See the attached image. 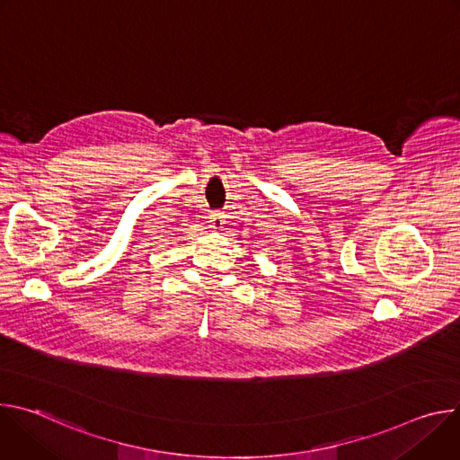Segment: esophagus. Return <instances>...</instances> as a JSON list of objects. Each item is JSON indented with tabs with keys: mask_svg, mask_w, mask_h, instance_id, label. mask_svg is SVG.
I'll return each mask as SVG.
<instances>
[{
	"mask_svg": "<svg viewBox=\"0 0 460 460\" xmlns=\"http://www.w3.org/2000/svg\"><path fill=\"white\" fill-rule=\"evenodd\" d=\"M209 222H211V227L213 229H222V226H224V215L220 213V211H213L211 215H209Z\"/></svg>",
	"mask_w": 460,
	"mask_h": 460,
	"instance_id": "1",
	"label": "esophagus"
}]
</instances>
